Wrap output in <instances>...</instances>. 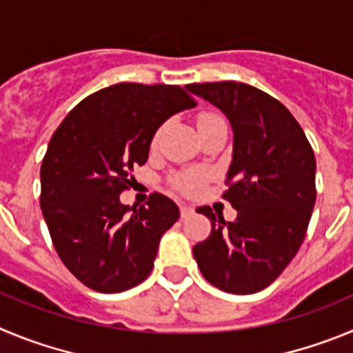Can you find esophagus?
<instances>
[{
  "instance_id": "1",
  "label": "esophagus",
  "mask_w": 353,
  "mask_h": 353,
  "mask_svg": "<svg viewBox=\"0 0 353 353\" xmlns=\"http://www.w3.org/2000/svg\"><path fill=\"white\" fill-rule=\"evenodd\" d=\"M193 205H188V204H183L181 205V218H190V216L193 214Z\"/></svg>"
}]
</instances>
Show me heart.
I'll use <instances>...</instances> for the list:
<instances>
[{
    "label": "heart",
    "instance_id": "obj_1",
    "mask_svg": "<svg viewBox=\"0 0 353 353\" xmlns=\"http://www.w3.org/2000/svg\"><path fill=\"white\" fill-rule=\"evenodd\" d=\"M221 121H223V119H221L220 116H216V114H209V112L200 114L199 128H204V126L214 125V123H221ZM154 142H157V139H154ZM202 183H204V177H202V174L192 172V174H184V176L177 177L176 186L184 193H195V192H199L200 186H202Z\"/></svg>",
    "mask_w": 353,
    "mask_h": 353
}]
</instances>
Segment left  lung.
Listing matches in <instances>:
<instances>
[{
    "mask_svg": "<svg viewBox=\"0 0 353 353\" xmlns=\"http://www.w3.org/2000/svg\"><path fill=\"white\" fill-rule=\"evenodd\" d=\"M221 110L234 132L223 199L237 211L225 221L204 205L209 237L193 246L200 272L228 294H255L285 271L315 208L316 161L303 128L271 94L243 82L188 84Z\"/></svg>",
    "mask_w": 353,
    "mask_h": 353,
    "instance_id": "left-lung-1",
    "label": "left lung"
}]
</instances>
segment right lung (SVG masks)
<instances>
[{
	"label": "right lung",
	"mask_w": 353,
	"mask_h": 353,
	"mask_svg": "<svg viewBox=\"0 0 353 353\" xmlns=\"http://www.w3.org/2000/svg\"><path fill=\"white\" fill-rule=\"evenodd\" d=\"M193 105L179 85L121 82L84 98L54 132L40 169V208L61 262L91 290H128L153 269L179 208L161 193L141 208L119 195L148 161L157 130Z\"/></svg>",
	"instance_id": "1"
}]
</instances>
